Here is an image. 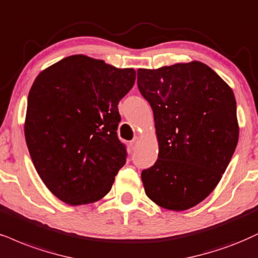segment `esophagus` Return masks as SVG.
<instances>
[{
    "mask_svg": "<svg viewBox=\"0 0 258 258\" xmlns=\"http://www.w3.org/2000/svg\"><path fill=\"white\" fill-rule=\"evenodd\" d=\"M139 144H140V139L139 138H135L132 142H130V147H132L133 149H135L139 146Z\"/></svg>",
    "mask_w": 258,
    "mask_h": 258,
    "instance_id": "obj_1",
    "label": "esophagus"
}]
</instances>
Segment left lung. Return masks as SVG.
<instances>
[{
  "label": "left lung",
  "instance_id": "8db88e82",
  "mask_svg": "<svg viewBox=\"0 0 258 258\" xmlns=\"http://www.w3.org/2000/svg\"><path fill=\"white\" fill-rule=\"evenodd\" d=\"M138 86L159 146L158 160L141 173L146 195L168 211L192 208L215 189L237 147L233 91L199 61L140 68Z\"/></svg>",
  "mask_w": 258,
  "mask_h": 258
}]
</instances>
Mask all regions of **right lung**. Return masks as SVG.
<instances>
[{
    "instance_id": "obj_1",
    "label": "right lung",
    "mask_w": 258,
    "mask_h": 258,
    "mask_svg": "<svg viewBox=\"0 0 258 258\" xmlns=\"http://www.w3.org/2000/svg\"><path fill=\"white\" fill-rule=\"evenodd\" d=\"M133 68L73 55L41 71L28 93L24 130L40 179L71 206L99 201L125 164L117 138L119 100L135 84Z\"/></svg>"
}]
</instances>
